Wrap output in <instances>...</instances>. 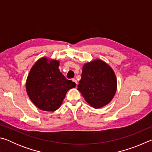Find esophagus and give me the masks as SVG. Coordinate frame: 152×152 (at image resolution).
<instances>
[{"instance_id": "34e87169", "label": "esophagus", "mask_w": 152, "mask_h": 152, "mask_svg": "<svg viewBox=\"0 0 152 152\" xmlns=\"http://www.w3.org/2000/svg\"><path fill=\"white\" fill-rule=\"evenodd\" d=\"M72 81L75 82V84H76V86H77V84H78V82H77L76 80V79H74V78H73V79H72Z\"/></svg>"}]
</instances>
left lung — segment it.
Masks as SVG:
<instances>
[{
  "instance_id": "8db88e82",
  "label": "left lung",
  "mask_w": 152,
  "mask_h": 152,
  "mask_svg": "<svg viewBox=\"0 0 152 152\" xmlns=\"http://www.w3.org/2000/svg\"><path fill=\"white\" fill-rule=\"evenodd\" d=\"M78 90L91 107L99 109L109 104L117 91V79L112 68L103 61L84 64Z\"/></svg>"
}]
</instances>
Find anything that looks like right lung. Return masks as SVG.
<instances>
[{
	"instance_id": "right-lung-1",
	"label": "right lung",
	"mask_w": 152,
	"mask_h": 152,
	"mask_svg": "<svg viewBox=\"0 0 152 152\" xmlns=\"http://www.w3.org/2000/svg\"><path fill=\"white\" fill-rule=\"evenodd\" d=\"M59 61L42 58L31 69L26 82L28 96L41 110L55 111L75 82L67 80L59 70Z\"/></svg>"
}]
</instances>
